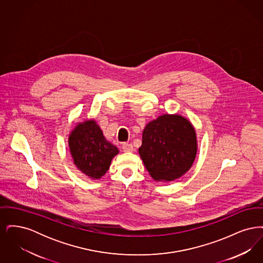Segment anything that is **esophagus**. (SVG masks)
Returning <instances> with one entry per match:
<instances>
[{
    "mask_svg": "<svg viewBox=\"0 0 263 263\" xmlns=\"http://www.w3.org/2000/svg\"><path fill=\"white\" fill-rule=\"evenodd\" d=\"M122 150L126 152V153H128V152H133L134 148H133V145H132V144L124 143V144L122 145Z\"/></svg>",
    "mask_w": 263,
    "mask_h": 263,
    "instance_id": "34e87169",
    "label": "esophagus"
}]
</instances>
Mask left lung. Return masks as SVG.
Masks as SVG:
<instances>
[{
    "label": "left lung",
    "instance_id": "left-lung-1",
    "mask_svg": "<svg viewBox=\"0 0 263 263\" xmlns=\"http://www.w3.org/2000/svg\"><path fill=\"white\" fill-rule=\"evenodd\" d=\"M197 153L196 133L180 115L164 114L149 122L139 154L151 176L157 181H172L191 167Z\"/></svg>",
    "mask_w": 263,
    "mask_h": 263
}]
</instances>
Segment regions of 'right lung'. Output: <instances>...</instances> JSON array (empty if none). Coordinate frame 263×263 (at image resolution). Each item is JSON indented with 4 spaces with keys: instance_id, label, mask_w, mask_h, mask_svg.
Wrapping results in <instances>:
<instances>
[{
    "instance_id": "right-lung-1",
    "label": "right lung",
    "mask_w": 263,
    "mask_h": 263,
    "mask_svg": "<svg viewBox=\"0 0 263 263\" xmlns=\"http://www.w3.org/2000/svg\"><path fill=\"white\" fill-rule=\"evenodd\" d=\"M69 147L77 167L90 178H100L111 163L118 149L103 137L95 120L76 126L69 136Z\"/></svg>"
}]
</instances>
